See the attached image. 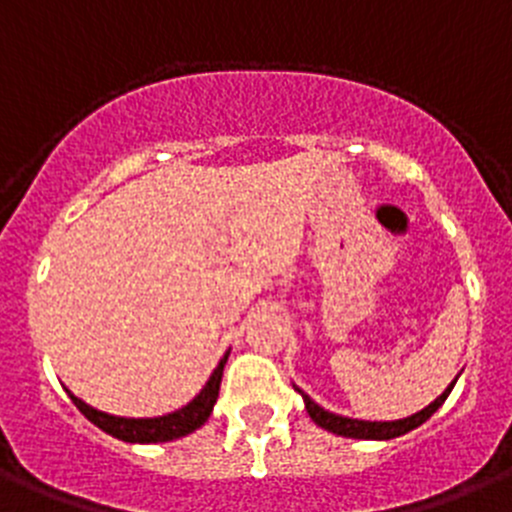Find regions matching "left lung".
I'll use <instances>...</instances> for the list:
<instances>
[{
  "label": "left lung",
  "mask_w": 512,
  "mask_h": 512,
  "mask_svg": "<svg viewBox=\"0 0 512 512\" xmlns=\"http://www.w3.org/2000/svg\"><path fill=\"white\" fill-rule=\"evenodd\" d=\"M455 381H452V384L447 386V389H444L427 409H422V412L412 414V417H407V419H396V422H364V419L338 417V414L326 412L323 407H318V404H315L308 394H303V401H305V409H308L310 419H313L318 427L328 429V432L341 434V437H353V439H394V437H401V434L412 432V429H417L419 424L427 422V419L432 417L439 407H442L444 399L450 396Z\"/></svg>",
  "instance_id": "1"
}]
</instances>
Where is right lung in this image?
<instances>
[{"label": "right lung", "mask_w": 512, "mask_h": 512, "mask_svg": "<svg viewBox=\"0 0 512 512\" xmlns=\"http://www.w3.org/2000/svg\"><path fill=\"white\" fill-rule=\"evenodd\" d=\"M227 356L229 353H224V358L219 361L214 374L209 376L207 386H204V389L199 391L189 404H186V407H181L179 412L166 414V417H154V419L113 417V414H105V412H98V409L88 407L83 399H78V396L70 394V391L68 394L70 399H73L75 407H78L80 412L95 424V427H100L103 432L111 434V437L123 439V442H138V444L171 442V439H179V437H186V434H191L194 429H199L209 419L214 404H217L219 384H222V371H224V364H227Z\"/></svg>", "instance_id": "right-lung-1"}]
</instances>
